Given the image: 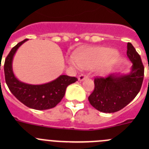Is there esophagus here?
Instances as JSON below:
<instances>
[{
  "label": "esophagus",
  "instance_id": "1",
  "mask_svg": "<svg viewBox=\"0 0 149 149\" xmlns=\"http://www.w3.org/2000/svg\"><path fill=\"white\" fill-rule=\"evenodd\" d=\"M87 77H88V76H87L86 75H85V74H81L80 76H79V78H78V79H79V81H84V79H86Z\"/></svg>",
  "mask_w": 149,
  "mask_h": 149
}]
</instances>
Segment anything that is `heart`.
Returning a JSON list of instances; mask_svg holds the SVG:
<instances>
[{
  "instance_id": "1",
  "label": "heart",
  "mask_w": 149,
  "mask_h": 149,
  "mask_svg": "<svg viewBox=\"0 0 149 149\" xmlns=\"http://www.w3.org/2000/svg\"><path fill=\"white\" fill-rule=\"evenodd\" d=\"M118 52L104 47L88 48L75 53V57L69 58V63L76 68H91L97 65L101 70H105L117 61Z\"/></svg>"
}]
</instances>
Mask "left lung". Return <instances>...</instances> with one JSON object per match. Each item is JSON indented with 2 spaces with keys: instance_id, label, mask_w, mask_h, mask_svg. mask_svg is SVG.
<instances>
[{
  "instance_id": "left-lung-1",
  "label": "left lung",
  "mask_w": 149,
  "mask_h": 149,
  "mask_svg": "<svg viewBox=\"0 0 149 149\" xmlns=\"http://www.w3.org/2000/svg\"><path fill=\"white\" fill-rule=\"evenodd\" d=\"M127 55L133 63L129 74L112 73L107 77L94 79V89L88 97V101L100 112L112 113L120 110L141 90L144 76L143 65L131 43H127Z\"/></svg>"
}]
</instances>
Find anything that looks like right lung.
<instances>
[{
    "label": "right lung",
    "instance_id": "add662e5",
    "mask_svg": "<svg viewBox=\"0 0 149 149\" xmlns=\"http://www.w3.org/2000/svg\"><path fill=\"white\" fill-rule=\"evenodd\" d=\"M27 39L13 47L6 57L4 63V73L7 86L18 100L28 107L37 110L53 108L61 101L68 85L78 81L77 78L61 75L52 81L40 85L28 84L18 80L12 68L13 58L18 48Z\"/></svg>",
    "mask_w": 149,
    "mask_h": 149
}]
</instances>
